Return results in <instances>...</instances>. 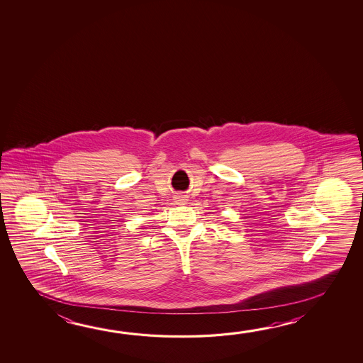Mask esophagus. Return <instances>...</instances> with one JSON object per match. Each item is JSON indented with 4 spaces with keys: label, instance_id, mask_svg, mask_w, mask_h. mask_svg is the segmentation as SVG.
<instances>
[{
    "label": "esophagus",
    "instance_id": "1",
    "mask_svg": "<svg viewBox=\"0 0 363 363\" xmlns=\"http://www.w3.org/2000/svg\"><path fill=\"white\" fill-rule=\"evenodd\" d=\"M179 201H181V203H184V199H179Z\"/></svg>",
    "mask_w": 363,
    "mask_h": 363
}]
</instances>
